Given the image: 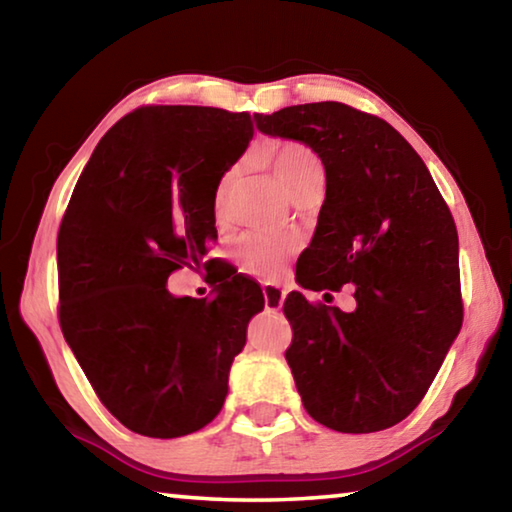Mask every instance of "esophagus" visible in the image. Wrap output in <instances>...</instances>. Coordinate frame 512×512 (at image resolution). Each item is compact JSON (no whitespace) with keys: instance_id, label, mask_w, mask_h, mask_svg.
<instances>
[{"instance_id":"obj_1","label":"esophagus","mask_w":512,"mask_h":512,"mask_svg":"<svg viewBox=\"0 0 512 512\" xmlns=\"http://www.w3.org/2000/svg\"><path fill=\"white\" fill-rule=\"evenodd\" d=\"M264 293V307L266 311H280L284 305V289L277 287L273 282H266L262 287Z\"/></svg>"}]
</instances>
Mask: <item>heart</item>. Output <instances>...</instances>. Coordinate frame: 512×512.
Here are the masks:
<instances>
[{"mask_svg":"<svg viewBox=\"0 0 512 512\" xmlns=\"http://www.w3.org/2000/svg\"><path fill=\"white\" fill-rule=\"evenodd\" d=\"M262 160L271 164L277 180H280L291 198L302 196L309 187H314L323 180V162H320L318 155L311 151L307 144L296 140H277L264 146ZM239 176L241 169L230 167L214 187L212 210L219 221L228 216L230 201L239 183ZM293 248H296V239L293 237L246 235L239 239L235 253L246 271L271 277L275 273H280L284 259L289 257Z\"/></svg>","mask_w":512,"mask_h":512,"instance_id":"heart-1","label":"heart"}]
</instances>
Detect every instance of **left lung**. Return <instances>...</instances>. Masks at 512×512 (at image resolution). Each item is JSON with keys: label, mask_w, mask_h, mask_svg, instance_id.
Masks as SVG:
<instances>
[{"label": "left lung", "mask_w": 512, "mask_h": 512, "mask_svg": "<svg viewBox=\"0 0 512 512\" xmlns=\"http://www.w3.org/2000/svg\"><path fill=\"white\" fill-rule=\"evenodd\" d=\"M255 119L266 135L305 142L325 167L298 284L325 296L350 284L357 300L352 311L300 291L284 300L293 329L284 357L302 404L334 431L393 427L422 402L463 325L452 212L427 164L384 119L339 101Z\"/></svg>", "instance_id": "obj_1"}]
</instances>
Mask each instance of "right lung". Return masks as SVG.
<instances>
[{
  "label": "right lung",
  "instance_id": "add662e5",
  "mask_svg": "<svg viewBox=\"0 0 512 512\" xmlns=\"http://www.w3.org/2000/svg\"><path fill=\"white\" fill-rule=\"evenodd\" d=\"M253 133L248 112L137 108L101 137L60 221V329L101 404L142 436H187L219 415L264 309L244 275L212 300L167 289L173 271L205 262L214 187Z\"/></svg>",
  "mask_w": 512,
  "mask_h": 512
}]
</instances>
